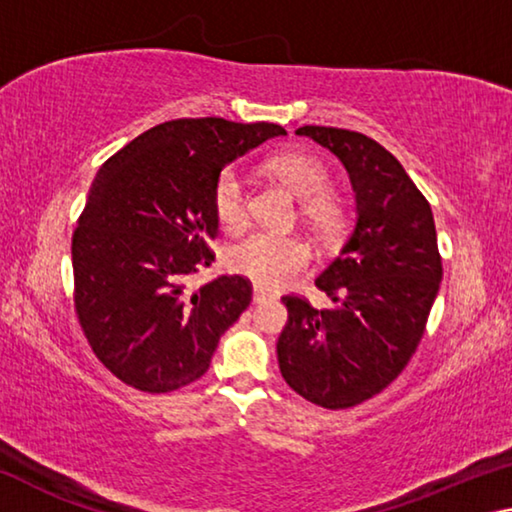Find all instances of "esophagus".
Listing matches in <instances>:
<instances>
[{"instance_id":"obj_1","label":"esophagus","mask_w":512,"mask_h":512,"mask_svg":"<svg viewBox=\"0 0 512 512\" xmlns=\"http://www.w3.org/2000/svg\"><path fill=\"white\" fill-rule=\"evenodd\" d=\"M271 298H273V293L264 291L262 287H255V291H253V302H264V300H271Z\"/></svg>"}]
</instances>
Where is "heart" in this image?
I'll list each match as a JSON object with an SVG mask.
<instances>
[{
  "label": "heart",
  "instance_id": "b5f03b06",
  "mask_svg": "<svg viewBox=\"0 0 512 512\" xmlns=\"http://www.w3.org/2000/svg\"><path fill=\"white\" fill-rule=\"evenodd\" d=\"M268 169L302 198L300 212L318 235H339L345 225V205L339 194L327 189L329 169L323 160L305 151H287L273 155ZM212 207L216 221L225 230L237 232L248 223L250 194L246 173L239 164H230L219 173L212 189ZM309 262L311 246L289 232L255 230L228 250L232 271L250 277L259 287H277L307 268Z\"/></svg>",
  "mask_w": 512,
  "mask_h": 512
}]
</instances>
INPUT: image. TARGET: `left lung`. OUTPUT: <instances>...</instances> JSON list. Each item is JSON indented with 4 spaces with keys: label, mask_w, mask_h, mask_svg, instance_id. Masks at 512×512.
<instances>
[{
    "label": "left lung",
    "mask_w": 512,
    "mask_h": 512,
    "mask_svg": "<svg viewBox=\"0 0 512 512\" xmlns=\"http://www.w3.org/2000/svg\"><path fill=\"white\" fill-rule=\"evenodd\" d=\"M350 173L357 219L341 255L316 277L332 307L284 296L282 377L323 409H350L384 391L411 361L443 280L431 205L393 153L372 137L302 126Z\"/></svg>",
    "instance_id": "8db88e82"
}]
</instances>
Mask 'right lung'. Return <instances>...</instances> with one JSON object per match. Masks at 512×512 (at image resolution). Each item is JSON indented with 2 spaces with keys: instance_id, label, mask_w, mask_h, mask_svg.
<instances>
[{
  "instance_id": "right-lung-1",
  "label": "right lung",
  "mask_w": 512,
  "mask_h": 512,
  "mask_svg": "<svg viewBox=\"0 0 512 512\" xmlns=\"http://www.w3.org/2000/svg\"><path fill=\"white\" fill-rule=\"evenodd\" d=\"M282 126L221 117L149 128L103 162L72 235L74 309L92 352L144 393L203 377L221 334L253 300L244 275L189 289L214 262L212 189L225 164Z\"/></svg>"
}]
</instances>
